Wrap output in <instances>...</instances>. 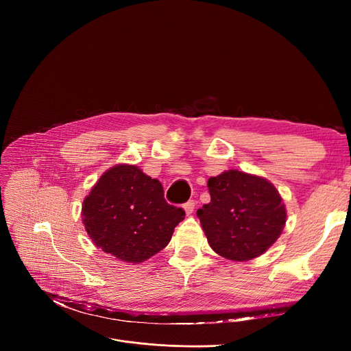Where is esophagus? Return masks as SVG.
Returning <instances> with one entry per match:
<instances>
[{
    "label": "esophagus",
    "mask_w": 351,
    "mask_h": 351,
    "mask_svg": "<svg viewBox=\"0 0 351 351\" xmlns=\"http://www.w3.org/2000/svg\"><path fill=\"white\" fill-rule=\"evenodd\" d=\"M195 206H196V202L195 200H189L187 204H184V210H186V214L187 215H192L193 214V210H195Z\"/></svg>",
    "instance_id": "esophagus-1"
}]
</instances>
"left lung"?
Here are the masks:
<instances>
[{
  "label": "left lung",
  "instance_id": "obj_1",
  "mask_svg": "<svg viewBox=\"0 0 351 351\" xmlns=\"http://www.w3.org/2000/svg\"><path fill=\"white\" fill-rule=\"evenodd\" d=\"M210 202L197 209L209 246L231 261H250L277 241L287 212L268 180L228 169L208 180Z\"/></svg>",
  "mask_w": 351,
  "mask_h": 351
}]
</instances>
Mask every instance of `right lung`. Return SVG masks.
<instances>
[{
    "mask_svg": "<svg viewBox=\"0 0 351 351\" xmlns=\"http://www.w3.org/2000/svg\"><path fill=\"white\" fill-rule=\"evenodd\" d=\"M186 212L167 204L162 184L136 165L105 171L84 197L83 224L95 246L141 263L162 250Z\"/></svg>",
    "mask_w": 351,
    "mask_h": 351,
    "instance_id": "obj_1",
    "label": "right lung"
}]
</instances>
